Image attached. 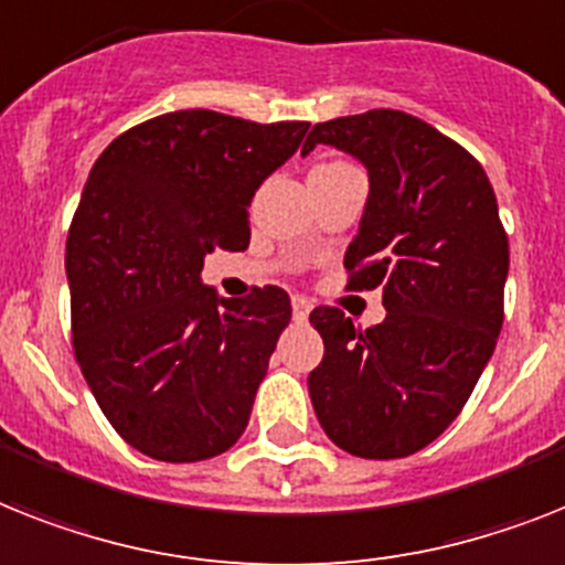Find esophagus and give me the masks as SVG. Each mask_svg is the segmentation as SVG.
<instances>
[{"label": "esophagus", "mask_w": 565, "mask_h": 565, "mask_svg": "<svg viewBox=\"0 0 565 565\" xmlns=\"http://www.w3.org/2000/svg\"><path fill=\"white\" fill-rule=\"evenodd\" d=\"M291 315H294V320H297V323L309 320L311 302L306 300V297H291Z\"/></svg>", "instance_id": "esophagus-1"}]
</instances>
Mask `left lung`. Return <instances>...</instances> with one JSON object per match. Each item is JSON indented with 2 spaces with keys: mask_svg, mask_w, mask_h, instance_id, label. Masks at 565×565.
<instances>
[{
  "mask_svg": "<svg viewBox=\"0 0 565 565\" xmlns=\"http://www.w3.org/2000/svg\"><path fill=\"white\" fill-rule=\"evenodd\" d=\"M332 143L370 172L343 265L349 288H384V323L334 306L309 315L323 361L309 395L326 436L361 459H401L450 427L502 329L508 236L482 164L398 109L315 124L302 156Z\"/></svg>",
  "mask_w": 565,
  "mask_h": 565,
  "instance_id": "8db88e82",
  "label": "left lung"
}]
</instances>
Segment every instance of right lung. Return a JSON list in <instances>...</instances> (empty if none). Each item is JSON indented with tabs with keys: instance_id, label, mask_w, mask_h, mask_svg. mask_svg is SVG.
<instances>
[{
	"instance_id": "obj_1",
	"label": "right lung",
	"mask_w": 565,
	"mask_h": 565,
	"mask_svg": "<svg viewBox=\"0 0 565 565\" xmlns=\"http://www.w3.org/2000/svg\"><path fill=\"white\" fill-rule=\"evenodd\" d=\"M309 124L167 111L100 152L65 239L72 347L126 445L158 461L225 454L248 427L291 300L277 286L225 300L204 256L245 250L248 207Z\"/></svg>"
}]
</instances>
